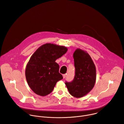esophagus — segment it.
<instances>
[{
  "instance_id": "obj_1",
  "label": "esophagus",
  "mask_w": 124,
  "mask_h": 124,
  "mask_svg": "<svg viewBox=\"0 0 124 124\" xmlns=\"http://www.w3.org/2000/svg\"><path fill=\"white\" fill-rule=\"evenodd\" d=\"M63 78L64 79V78L66 77V74H64V75H63Z\"/></svg>"
}]
</instances>
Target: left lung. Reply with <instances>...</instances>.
Wrapping results in <instances>:
<instances>
[{
    "label": "left lung",
    "instance_id": "obj_1",
    "mask_svg": "<svg viewBox=\"0 0 124 124\" xmlns=\"http://www.w3.org/2000/svg\"><path fill=\"white\" fill-rule=\"evenodd\" d=\"M75 74L70 82L65 84L70 94L76 98H81L89 93L94 86L96 70L90 56L86 52L77 49L74 53Z\"/></svg>",
    "mask_w": 124,
    "mask_h": 124
}]
</instances>
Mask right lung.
<instances>
[{
  "label": "right lung",
  "instance_id": "right-lung-1",
  "mask_svg": "<svg viewBox=\"0 0 124 124\" xmlns=\"http://www.w3.org/2000/svg\"><path fill=\"white\" fill-rule=\"evenodd\" d=\"M68 49L64 46L46 44L35 51L26 67L25 77L32 90L45 96L50 93L59 80L63 79L59 73L57 59L65 54Z\"/></svg>",
  "mask_w": 124,
  "mask_h": 124
}]
</instances>
